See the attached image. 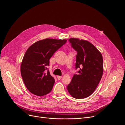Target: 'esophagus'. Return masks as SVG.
Returning <instances> with one entry per match:
<instances>
[{
    "instance_id": "esophagus-1",
    "label": "esophagus",
    "mask_w": 125,
    "mask_h": 125,
    "mask_svg": "<svg viewBox=\"0 0 125 125\" xmlns=\"http://www.w3.org/2000/svg\"><path fill=\"white\" fill-rule=\"evenodd\" d=\"M57 79H58V80H60L62 77V76H60V75H57Z\"/></svg>"
}]
</instances>
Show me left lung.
Listing matches in <instances>:
<instances>
[{
	"mask_svg": "<svg viewBox=\"0 0 125 125\" xmlns=\"http://www.w3.org/2000/svg\"><path fill=\"white\" fill-rule=\"evenodd\" d=\"M72 47L77 52L75 68H80L74 74L67 86L69 94L75 99H84L95 90L102 77L103 59L101 53L88 41L70 38Z\"/></svg>",
	"mask_w": 125,
	"mask_h": 125,
	"instance_id": "left-lung-1",
	"label": "left lung"
}]
</instances>
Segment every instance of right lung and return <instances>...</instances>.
<instances>
[{
    "label": "right lung",
    "instance_id": "add662e5",
    "mask_svg": "<svg viewBox=\"0 0 125 125\" xmlns=\"http://www.w3.org/2000/svg\"><path fill=\"white\" fill-rule=\"evenodd\" d=\"M66 39L46 38L30 46L21 64V74L26 87L32 94L43 96L51 91L55 79L47 66L53 54L66 42Z\"/></svg>",
    "mask_w": 125,
    "mask_h": 125
}]
</instances>
